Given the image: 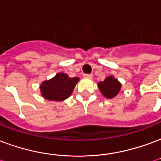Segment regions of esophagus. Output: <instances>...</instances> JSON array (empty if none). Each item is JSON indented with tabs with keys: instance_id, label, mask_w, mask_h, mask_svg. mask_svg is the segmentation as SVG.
<instances>
[{
	"instance_id": "34e87169",
	"label": "esophagus",
	"mask_w": 161,
	"mask_h": 161,
	"mask_svg": "<svg viewBox=\"0 0 161 161\" xmlns=\"http://www.w3.org/2000/svg\"><path fill=\"white\" fill-rule=\"evenodd\" d=\"M84 78H92L93 75L92 74H84Z\"/></svg>"
}]
</instances>
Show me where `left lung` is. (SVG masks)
<instances>
[{
  "label": "left lung",
  "mask_w": 161,
  "mask_h": 161,
  "mask_svg": "<svg viewBox=\"0 0 161 161\" xmlns=\"http://www.w3.org/2000/svg\"><path fill=\"white\" fill-rule=\"evenodd\" d=\"M98 88L106 98L113 99L120 92L121 84L114 76H109L103 82L99 83Z\"/></svg>",
  "instance_id": "obj_1"
}]
</instances>
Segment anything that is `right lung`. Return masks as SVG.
I'll return each instance as SVG.
<instances>
[{"label": "right lung", "instance_id": "1", "mask_svg": "<svg viewBox=\"0 0 161 161\" xmlns=\"http://www.w3.org/2000/svg\"><path fill=\"white\" fill-rule=\"evenodd\" d=\"M78 81V77H70L65 73L59 72L53 78L42 83V96L46 100L62 102L71 96Z\"/></svg>", "mask_w": 161, "mask_h": 161}]
</instances>
